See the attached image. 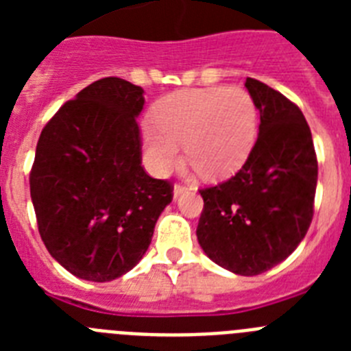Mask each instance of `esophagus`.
<instances>
[{"instance_id": "obj_1", "label": "esophagus", "mask_w": 351, "mask_h": 351, "mask_svg": "<svg viewBox=\"0 0 351 351\" xmlns=\"http://www.w3.org/2000/svg\"><path fill=\"white\" fill-rule=\"evenodd\" d=\"M188 191H191V188H188L186 184H176L173 186V198H179L181 195H186Z\"/></svg>"}]
</instances>
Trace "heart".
<instances>
[{
    "label": "heart",
    "mask_w": 351,
    "mask_h": 351,
    "mask_svg": "<svg viewBox=\"0 0 351 351\" xmlns=\"http://www.w3.org/2000/svg\"><path fill=\"white\" fill-rule=\"evenodd\" d=\"M258 133V110L243 88L182 89L161 98L142 128L145 161L167 176L184 153L198 172L228 178L244 165Z\"/></svg>",
    "instance_id": "obj_1"
}]
</instances>
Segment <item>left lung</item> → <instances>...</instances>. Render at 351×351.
<instances>
[{"label":"left lung","mask_w":351,"mask_h":351,"mask_svg":"<svg viewBox=\"0 0 351 351\" xmlns=\"http://www.w3.org/2000/svg\"><path fill=\"white\" fill-rule=\"evenodd\" d=\"M246 88L260 110L258 138L235 176L200 190L197 237L223 269L256 276L283 262L308 232L318 161L300 108L256 79L247 77Z\"/></svg>","instance_id":"1"}]
</instances>
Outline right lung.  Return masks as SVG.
<instances>
[{
    "label": "right lung",
    "instance_id": "obj_1",
    "mask_svg": "<svg viewBox=\"0 0 351 351\" xmlns=\"http://www.w3.org/2000/svg\"><path fill=\"white\" fill-rule=\"evenodd\" d=\"M142 107L141 86L105 77L40 133L29 173L40 237L80 280L104 283L135 267L172 202L173 186L142 167Z\"/></svg>",
    "mask_w": 351,
    "mask_h": 351
}]
</instances>
